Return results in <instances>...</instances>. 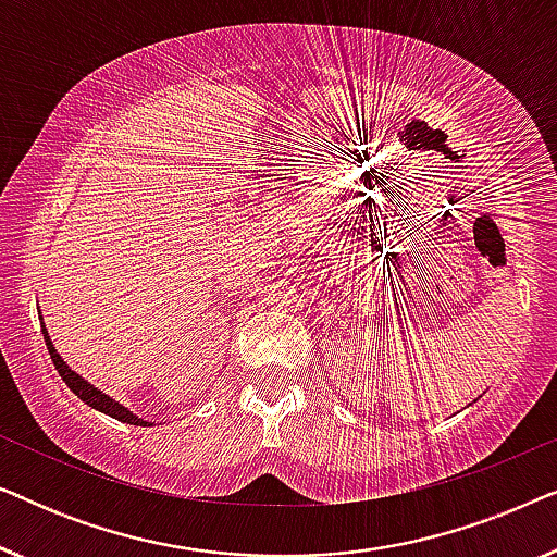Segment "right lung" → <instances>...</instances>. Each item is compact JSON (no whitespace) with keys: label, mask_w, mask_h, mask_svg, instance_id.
<instances>
[{"label":"right lung","mask_w":557,"mask_h":557,"mask_svg":"<svg viewBox=\"0 0 557 557\" xmlns=\"http://www.w3.org/2000/svg\"><path fill=\"white\" fill-rule=\"evenodd\" d=\"M45 334V345H48V352H50V360L52 364H55V370L60 372V377L65 380V385L71 387V391L78 395V398L86 403V406L101 410V413L116 418V421H124V423H132V425H147V421H141V418H136L132 410H126L124 406H119L116 400L109 398V395H103L101 391H96L94 385H88L86 380H83L81 375H75V372L67 368V364L60 360V355L55 352V347H52V342L48 337V332L42 330Z\"/></svg>","instance_id":"right-lung-1"}]
</instances>
